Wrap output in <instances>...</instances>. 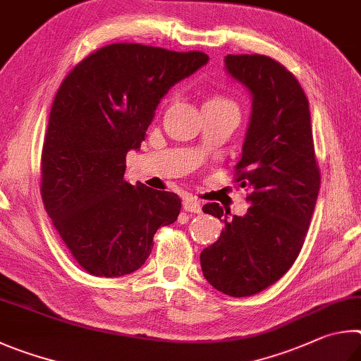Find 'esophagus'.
<instances>
[{
	"label": "esophagus",
	"instance_id": "1",
	"mask_svg": "<svg viewBox=\"0 0 361 361\" xmlns=\"http://www.w3.org/2000/svg\"><path fill=\"white\" fill-rule=\"evenodd\" d=\"M184 209L187 212L200 214L201 212V203L197 198H193L192 195H187V197L184 198Z\"/></svg>",
	"mask_w": 361,
	"mask_h": 361
}]
</instances>
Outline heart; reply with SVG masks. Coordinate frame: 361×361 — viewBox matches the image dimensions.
Instances as JSON below:
<instances>
[{"instance_id": "obj_1", "label": "heart", "mask_w": 361, "mask_h": 361, "mask_svg": "<svg viewBox=\"0 0 361 361\" xmlns=\"http://www.w3.org/2000/svg\"><path fill=\"white\" fill-rule=\"evenodd\" d=\"M204 104H212V106H222V107H231V109H236V104L233 103L231 99H228V98H225V97H211L209 99L206 101ZM238 111V109H236Z\"/></svg>"}]
</instances>
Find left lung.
Segmentation results:
<instances>
[{
	"label": "left lung",
	"mask_w": 361,
	"mask_h": 361,
	"mask_svg": "<svg viewBox=\"0 0 361 361\" xmlns=\"http://www.w3.org/2000/svg\"><path fill=\"white\" fill-rule=\"evenodd\" d=\"M225 71L249 92L252 111L236 182L250 188L244 216L225 217L216 243L200 255L204 279L230 296H250L292 268L305 243L320 188L309 101L295 75L264 55H226ZM231 216V214H230Z\"/></svg>",
	"instance_id": "8db88e82"
}]
</instances>
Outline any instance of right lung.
Returning a JSON list of instances; mask_svg holds the SVG:
<instances>
[{
	"instance_id": "add662e5",
	"label": "right lung",
	"mask_w": 361,
	"mask_h": 361,
	"mask_svg": "<svg viewBox=\"0 0 361 361\" xmlns=\"http://www.w3.org/2000/svg\"><path fill=\"white\" fill-rule=\"evenodd\" d=\"M209 61L203 52L111 44L60 85L44 137L41 195L66 247L93 276L135 273L160 226L180 212L176 193L125 180L161 98Z\"/></svg>"
}]
</instances>
